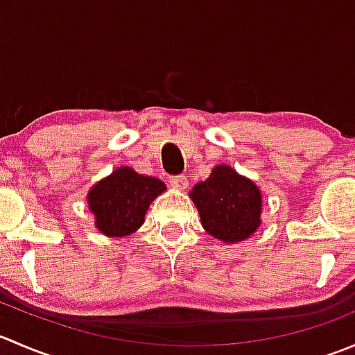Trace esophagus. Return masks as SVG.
Returning <instances> with one entry per match:
<instances>
[{"instance_id": "34e87169", "label": "esophagus", "mask_w": 355, "mask_h": 355, "mask_svg": "<svg viewBox=\"0 0 355 355\" xmlns=\"http://www.w3.org/2000/svg\"><path fill=\"white\" fill-rule=\"evenodd\" d=\"M170 185L173 189H177V191H185L189 185V180H187V177H184V175H178V177L170 178Z\"/></svg>"}]
</instances>
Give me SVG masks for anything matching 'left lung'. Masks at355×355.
Instances as JSON below:
<instances>
[{"label": "left lung", "instance_id": "left-lung-1", "mask_svg": "<svg viewBox=\"0 0 355 355\" xmlns=\"http://www.w3.org/2000/svg\"><path fill=\"white\" fill-rule=\"evenodd\" d=\"M189 198L198 207L204 230L225 244L244 242L261 227V189L228 164L214 166Z\"/></svg>", "mask_w": 355, "mask_h": 355}]
</instances>
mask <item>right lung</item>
<instances>
[{"label":"right lung","mask_w":355,"mask_h":355,"mask_svg":"<svg viewBox=\"0 0 355 355\" xmlns=\"http://www.w3.org/2000/svg\"><path fill=\"white\" fill-rule=\"evenodd\" d=\"M164 191L166 185L159 178L146 177L130 166L116 168L87 192L94 227L106 237L120 239L134 234L144 223L153 200Z\"/></svg>","instance_id":"add662e5"}]
</instances>
